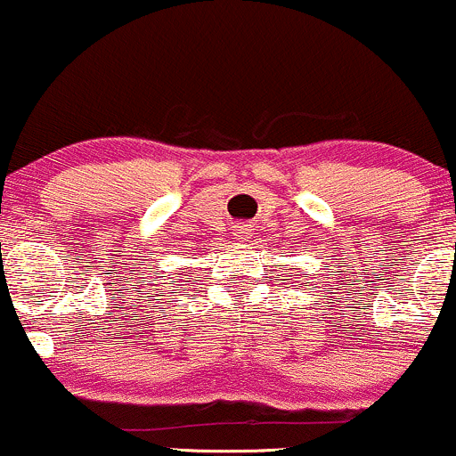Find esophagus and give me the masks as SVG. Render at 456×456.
<instances>
[{
  "label": "esophagus",
  "instance_id": "obj_1",
  "mask_svg": "<svg viewBox=\"0 0 456 456\" xmlns=\"http://www.w3.org/2000/svg\"><path fill=\"white\" fill-rule=\"evenodd\" d=\"M233 235H235V240H244V238H248L250 235V224H235L233 227Z\"/></svg>",
  "mask_w": 456,
  "mask_h": 456
}]
</instances>
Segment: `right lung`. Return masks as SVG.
Here are the masks:
<instances>
[{"label":"right lung","instance_id":"obj_1","mask_svg":"<svg viewBox=\"0 0 456 456\" xmlns=\"http://www.w3.org/2000/svg\"><path fill=\"white\" fill-rule=\"evenodd\" d=\"M175 282V281H174ZM174 282H169V285H174ZM162 285H165V282H162Z\"/></svg>","mask_w":456,"mask_h":456}]
</instances>
